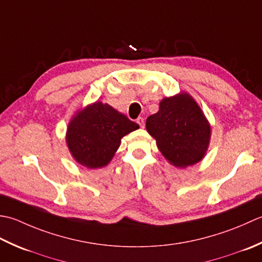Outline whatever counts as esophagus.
<instances>
[{
  "label": "esophagus",
  "instance_id": "esophagus-1",
  "mask_svg": "<svg viewBox=\"0 0 262 262\" xmlns=\"http://www.w3.org/2000/svg\"><path fill=\"white\" fill-rule=\"evenodd\" d=\"M137 123L139 124V126H140V127H145V120H143V117H138Z\"/></svg>",
  "mask_w": 262,
  "mask_h": 262
}]
</instances>
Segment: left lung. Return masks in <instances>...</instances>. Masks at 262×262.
Listing matches in <instances>:
<instances>
[{"label": "left lung", "mask_w": 262, "mask_h": 262, "mask_svg": "<svg viewBox=\"0 0 262 262\" xmlns=\"http://www.w3.org/2000/svg\"><path fill=\"white\" fill-rule=\"evenodd\" d=\"M165 159L178 168L202 161L209 147L211 127L198 103L188 93L165 97L156 114L146 121Z\"/></svg>", "instance_id": "obj_1"}]
</instances>
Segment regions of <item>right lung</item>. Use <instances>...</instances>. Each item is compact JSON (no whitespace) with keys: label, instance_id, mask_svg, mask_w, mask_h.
<instances>
[{"label":"right lung","instance_id":"add662e5","mask_svg":"<svg viewBox=\"0 0 262 262\" xmlns=\"http://www.w3.org/2000/svg\"><path fill=\"white\" fill-rule=\"evenodd\" d=\"M139 125L108 104L95 101L76 112L68 124L66 142L78 164L95 169L108 165L121 139Z\"/></svg>","mask_w":262,"mask_h":262}]
</instances>
